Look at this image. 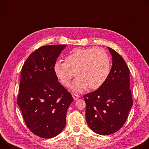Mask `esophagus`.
<instances>
[{
  "instance_id": "1",
  "label": "esophagus",
  "mask_w": 149,
  "mask_h": 149,
  "mask_svg": "<svg viewBox=\"0 0 149 149\" xmlns=\"http://www.w3.org/2000/svg\"><path fill=\"white\" fill-rule=\"evenodd\" d=\"M72 96H73V97L74 100H77V99L79 98V96L78 95H76V94H72Z\"/></svg>"
}]
</instances>
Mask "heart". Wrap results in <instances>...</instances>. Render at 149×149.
Masks as SVG:
<instances>
[{
	"mask_svg": "<svg viewBox=\"0 0 149 149\" xmlns=\"http://www.w3.org/2000/svg\"><path fill=\"white\" fill-rule=\"evenodd\" d=\"M54 74L64 86L70 85L74 73L77 77L71 86L73 92L80 93L88 88L95 90L100 88L108 79L111 61L102 48H74L64 59V63L54 65Z\"/></svg>",
	"mask_w": 149,
	"mask_h": 149,
	"instance_id": "heart-1",
	"label": "heart"
}]
</instances>
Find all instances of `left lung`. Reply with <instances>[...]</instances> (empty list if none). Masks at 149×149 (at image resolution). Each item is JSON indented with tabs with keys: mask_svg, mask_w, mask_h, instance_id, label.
<instances>
[{
	"mask_svg": "<svg viewBox=\"0 0 149 149\" xmlns=\"http://www.w3.org/2000/svg\"><path fill=\"white\" fill-rule=\"evenodd\" d=\"M112 66L105 83L96 91L84 96L86 120L96 134L109 135L124 124L133 106L130 89V70L123 58L108 47Z\"/></svg>",
	"mask_w": 149,
	"mask_h": 149,
	"instance_id": "8db88e82",
	"label": "left lung"
}]
</instances>
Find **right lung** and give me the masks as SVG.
<instances>
[{"mask_svg": "<svg viewBox=\"0 0 149 149\" xmlns=\"http://www.w3.org/2000/svg\"><path fill=\"white\" fill-rule=\"evenodd\" d=\"M66 46L40 47L28 57L22 69L18 105L28 128L44 139L61 133L73 101L71 94L58 81L53 69Z\"/></svg>", "mask_w": 149, "mask_h": 149, "instance_id": "1", "label": "right lung"}]
</instances>
